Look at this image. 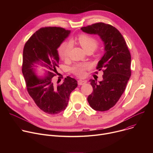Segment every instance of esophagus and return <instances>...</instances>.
I'll list each match as a JSON object with an SVG mask.
<instances>
[{"label": "esophagus", "mask_w": 153, "mask_h": 153, "mask_svg": "<svg viewBox=\"0 0 153 153\" xmlns=\"http://www.w3.org/2000/svg\"><path fill=\"white\" fill-rule=\"evenodd\" d=\"M86 83V80H78V85H83Z\"/></svg>", "instance_id": "obj_1"}]
</instances>
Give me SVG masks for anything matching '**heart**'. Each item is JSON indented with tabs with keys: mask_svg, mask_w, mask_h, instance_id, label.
<instances>
[{
	"mask_svg": "<svg viewBox=\"0 0 153 153\" xmlns=\"http://www.w3.org/2000/svg\"><path fill=\"white\" fill-rule=\"evenodd\" d=\"M77 40L86 52L93 51L99 45V42L97 39L86 34H79L77 37ZM71 48V43L69 42H65L60 46L59 54L62 59L66 60L68 58ZM90 67L89 63H79L72 68V71L78 77H83L85 74V70Z\"/></svg>",
	"mask_w": 153,
	"mask_h": 153,
	"instance_id": "1",
	"label": "heart"
}]
</instances>
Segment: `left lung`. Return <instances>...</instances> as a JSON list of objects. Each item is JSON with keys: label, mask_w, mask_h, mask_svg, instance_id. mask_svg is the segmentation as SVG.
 <instances>
[{"label": "left lung", "mask_w": 153, "mask_h": 153, "mask_svg": "<svg viewBox=\"0 0 153 153\" xmlns=\"http://www.w3.org/2000/svg\"><path fill=\"white\" fill-rule=\"evenodd\" d=\"M81 30L98 34L104 42L105 52L96 67L103 72V80L97 83L96 80H90L93 91L87 100L94 110L107 111L116 104L125 91L131 74V54L121 33L110 24L99 22Z\"/></svg>", "instance_id": "left-lung-1"}]
</instances>
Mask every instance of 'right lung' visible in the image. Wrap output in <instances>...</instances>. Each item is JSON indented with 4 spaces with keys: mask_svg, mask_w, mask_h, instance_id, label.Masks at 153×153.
<instances>
[{
    "mask_svg": "<svg viewBox=\"0 0 153 153\" xmlns=\"http://www.w3.org/2000/svg\"><path fill=\"white\" fill-rule=\"evenodd\" d=\"M70 33V30L60 27L41 28L30 37L24 48L22 71L28 93L40 110L49 114L65 110L71 93L77 86V80L69 76L60 84L56 85L53 80L59 60L57 49ZM36 62L49 70L45 78L35 75Z\"/></svg>",
    "mask_w": 153,
    "mask_h": 153,
    "instance_id": "right-lung-1",
    "label": "right lung"
}]
</instances>
